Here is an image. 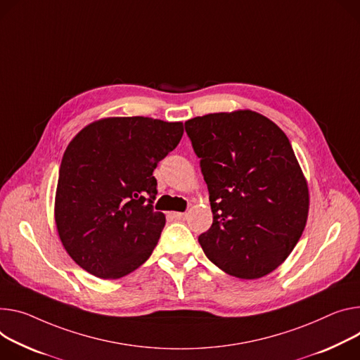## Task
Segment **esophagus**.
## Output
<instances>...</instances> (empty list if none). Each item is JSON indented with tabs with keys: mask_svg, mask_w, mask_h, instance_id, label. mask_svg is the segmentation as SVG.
Here are the masks:
<instances>
[{
	"mask_svg": "<svg viewBox=\"0 0 360 360\" xmlns=\"http://www.w3.org/2000/svg\"><path fill=\"white\" fill-rule=\"evenodd\" d=\"M171 215H172V218H175V219H185V218L188 217L185 212H172Z\"/></svg>",
	"mask_w": 360,
	"mask_h": 360,
	"instance_id": "obj_1",
	"label": "esophagus"
}]
</instances>
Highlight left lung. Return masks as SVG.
<instances>
[{
    "mask_svg": "<svg viewBox=\"0 0 360 360\" xmlns=\"http://www.w3.org/2000/svg\"><path fill=\"white\" fill-rule=\"evenodd\" d=\"M201 158L212 225L198 241L226 274L254 280L274 271L300 240L309 186L283 130L252 110L185 122Z\"/></svg>",
    "mask_w": 360,
    "mask_h": 360,
    "instance_id": "8db88e82",
    "label": "left lung"
}]
</instances>
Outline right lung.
<instances>
[{
	"label": "right lung",
	"instance_id": "1",
	"mask_svg": "<svg viewBox=\"0 0 360 360\" xmlns=\"http://www.w3.org/2000/svg\"><path fill=\"white\" fill-rule=\"evenodd\" d=\"M182 135V122L134 116L96 120L72 139L58 171L54 219L83 270L115 280L150 257L167 221L152 207V174Z\"/></svg>",
	"mask_w": 360,
	"mask_h": 360
}]
</instances>
